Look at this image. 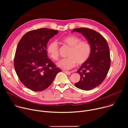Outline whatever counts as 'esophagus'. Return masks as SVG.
<instances>
[{
    "label": "esophagus",
    "instance_id": "1",
    "mask_svg": "<svg viewBox=\"0 0 128 128\" xmlns=\"http://www.w3.org/2000/svg\"><path fill=\"white\" fill-rule=\"evenodd\" d=\"M63 72L65 73V74H66L67 75H70L71 74V72L68 71H63Z\"/></svg>",
    "mask_w": 128,
    "mask_h": 128
}]
</instances>
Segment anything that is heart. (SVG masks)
Masks as SVG:
<instances>
[{
  "instance_id": "1",
  "label": "heart",
  "mask_w": 128,
  "mask_h": 128,
  "mask_svg": "<svg viewBox=\"0 0 128 128\" xmlns=\"http://www.w3.org/2000/svg\"><path fill=\"white\" fill-rule=\"evenodd\" d=\"M62 43L70 48L68 51L67 58L60 60L57 65L64 69H69L74 67L76 63L78 65H81L86 63L88 59L92 50L91 46L86 41L82 40V39L76 35L67 36L61 38ZM47 52L50 57L54 61L59 58V50L58 44L55 41L50 42L46 48Z\"/></svg>"
}]
</instances>
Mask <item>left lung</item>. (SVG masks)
Listing matches in <instances>:
<instances>
[{
  "mask_svg": "<svg viewBox=\"0 0 128 128\" xmlns=\"http://www.w3.org/2000/svg\"><path fill=\"white\" fill-rule=\"evenodd\" d=\"M75 31L82 33L92 48L88 59L77 71L80 79L74 84L78 88L88 90L99 86L108 74L111 63L109 48L103 36L93 29L78 28L72 31Z\"/></svg>",
  "mask_w": 128,
  "mask_h": 128,
  "instance_id": "8db88e82",
  "label": "left lung"
}]
</instances>
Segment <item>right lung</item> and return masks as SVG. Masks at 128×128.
I'll return each mask as SVG.
<instances>
[{"mask_svg": "<svg viewBox=\"0 0 128 128\" xmlns=\"http://www.w3.org/2000/svg\"><path fill=\"white\" fill-rule=\"evenodd\" d=\"M58 31L40 28L25 34L16 47L14 58L16 74L21 82L36 92L48 88L61 70L48 58L46 45Z\"/></svg>", "mask_w": 128, "mask_h": 128, "instance_id": "obj_1", "label": "right lung"}]
</instances>
